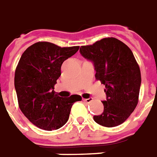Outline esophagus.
Here are the masks:
<instances>
[{"instance_id": "1", "label": "esophagus", "mask_w": 157, "mask_h": 157, "mask_svg": "<svg viewBox=\"0 0 157 157\" xmlns=\"http://www.w3.org/2000/svg\"><path fill=\"white\" fill-rule=\"evenodd\" d=\"M83 101L86 103H90L91 101H93V99L92 98H89V99H84L83 98Z\"/></svg>"}]
</instances>
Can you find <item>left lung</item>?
I'll return each mask as SVG.
<instances>
[{"label": "left lung", "instance_id": "8db88e82", "mask_svg": "<svg viewBox=\"0 0 157 157\" xmlns=\"http://www.w3.org/2000/svg\"><path fill=\"white\" fill-rule=\"evenodd\" d=\"M81 55L94 63L95 79L105 85L104 112L94 116L96 123L107 128L118 126L134 112L139 102L141 73L129 47L116 38L108 37L82 45Z\"/></svg>", "mask_w": 157, "mask_h": 157}]
</instances>
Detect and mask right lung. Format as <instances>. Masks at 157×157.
Returning a JSON list of instances; mask_svg holds the SVG:
<instances>
[{
	"label": "right lung",
	"instance_id": "obj_1",
	"mask_svg": "<svg viewBox=\"0 0 157 157\" xmlns=\"http://www.w3.org/2000/svg\"><path fill=\"white\" fill-rule=\"evenodd\" d=\"M79 46L61 47L40 41L23 52L15 70L14 85L20 110L41 129H58L67 122L78 94L60 97L54 90L63 62L74 55Z\"/></svg>",
	"mask_w": 157,
	"mask_h": 157
}]
</instances>
